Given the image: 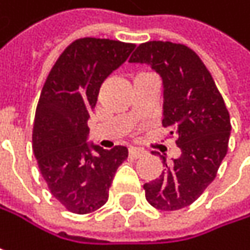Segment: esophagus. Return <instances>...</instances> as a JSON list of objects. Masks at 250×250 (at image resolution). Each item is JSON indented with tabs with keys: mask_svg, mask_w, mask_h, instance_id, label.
<instances>
[{
	"mask_svg": "<svg viewBox=\"0 0 250 250\" xmlns=\"http://www.w3.org/2000/svg\"><path fill=\"white\" fill-rule=\"evenodd\" d=\"M145 153H146V152H145L143 149H140V147H130V149H128V155H130L131 158H134V159L142 158Z\"/></svg>",
	"mask_w": 250,
	"mask_h": 250,
	"instance_id": "1",
	"label": "esophagus"
}]
</instances>
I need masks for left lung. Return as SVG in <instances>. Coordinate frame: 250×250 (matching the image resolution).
<instances>
[{"label":"left lung","instance_id":"obj_1","mask_svg":"<svg viewBox=\"0 0 250 250\" xmlns=\"http://www.w3.org/2000/svg\"><path fill=\"white\" fill-rule=\"evenodd\" d=\"M131 63L149 65L162 79V125L176 136L181 153L164 172L143 185L158 210L174 211L192 204L216 178L227 153L230 116L214 79L198 55L171 42L139 44Z\"/></svg>","mask_w":250,"mask_h":250}]
</instances>
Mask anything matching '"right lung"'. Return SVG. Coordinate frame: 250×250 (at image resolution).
Wrapping results in <instances>:
<instances>
[{"label":"right lung","instance_id":"1","mask_svg":"<svg viewBox=\"0 0 250 250\" xmlns=\"http://www.w3.org/2000/svg\"><path fill=\"white\" fill-rule=\"evenodd\" d=\"M134 44L83 37L71 43L47 76L33 125V152L52 195L76 214L103 207L125 146L105 150L88 143L86 122L107 76L120 68Z\"/></svg>","mask_w":250,"mask_h":250}]
</instances>
